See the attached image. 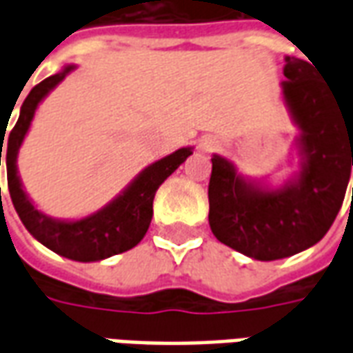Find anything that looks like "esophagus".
Returning a JSON list of instances; mask_svg holds the SVG:
<instances>
[{
	"label": "esophagus",
	"instance_id": "esophagus-1",
	"mask_svg": "<svg viewBox=\"0 0 353 353\" xmlns=\"http://www.w3.org/2000/svg\"><path fill=\"white\" fill-rule=\"evenodd\" d=\"M217 147H219V141L214 136H204V138L200 139V151L202 153H212Z\"/></svg>",
	"mask_w": 353,
	"mask_h": 353
}]
</instances>
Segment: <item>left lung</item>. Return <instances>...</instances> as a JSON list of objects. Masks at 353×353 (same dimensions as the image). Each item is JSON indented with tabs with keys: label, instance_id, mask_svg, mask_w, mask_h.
<instances>
[{
	"label": "left lung",
	"instance_id": "left-lung-1",
	"mask_svg": "<svg viewBox=\"0 0 353 353\" xmlns=\"http://www.w3.org/2000/svg\"><path fill=\"white\" fill-rule=\"evenodd\" d=\"M283 75V103L299 128L295 174L272 187L242 176L221 154L212 157L210 229L219 242L257 261L283 259L318 244L341 210L353 166V109L341 108L306 60L285 57Z\"/></svg>",
	"mask_w": 353,
	"mask_h": 353
}]
</instances>
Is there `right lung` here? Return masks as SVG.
<instances>
[{
	"instance_id": "right-lung-1",
	"label": "right lung",
	"mask_w": 353,
	"mask_h": 353,
	"mask_svg": "<svg viewBox=\"0 0 353 353\" xmlns=\"http://www.w3.org/2000/svg\"><path fill=\"white\" fill-rule=\"evenodd\" d=\"M75 68H77L75 64H68L62 72L50 75L30 90L20 108L19 121L7 138V153L3 154L7 161V183H9L12 206L28 232L45 248H49L50 252L58 253L65 259L92 263V261L108 259L117 253L128 252L141 242L153 217L154 192L164 183V179L172 176L179 168V164L187 161L189 154H192V147H181L161 161L149 164L115 199L87 217L54 219L43 214L41 210L35 208L22 187L17 159L39 103ZM0 138L5 139L3 134ZM1 151H3V141L0 145V166Z\"/></svg>"
}]
</instances>
